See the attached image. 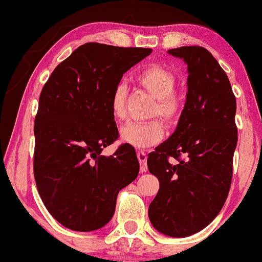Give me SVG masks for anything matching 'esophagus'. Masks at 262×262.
Masks as SVG:
<instances>
[{
    "instance_id": "34e87169",
    "label": "esophagus",
    "mask_w": 262,
    "mask_h": 262,
    "mask_svg": "<svg viewBox=\"0 0 262 262\" xmlns=\"http://www.w3.org/2000/svg\"><path fill=\"white\" fill-rule=\"evenodd\" d=\"M138 159L140 162V171L141 172H146L148 170V164H146V154L144 151H138Z\"/></svg>"
}]
</instances>
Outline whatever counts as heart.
<instances>
[{
  "label": "heart",
  "instance_id": "heart-1",
  "mask_svg": "<svg viewBox=\"0 0 262 262\" xmlns=\"http://www.w3.org/2000/svg\"><path fill=\"white\" fill-rule=\"evenodd\" d=\"M137 82L148 92L155 103L149 117H160L167 127L175 125L182 113V100L173 91L176 77L169 69L161 65H151L137 75ZM111 111L117 121H122L127 114V89L124 85L114 87L111 97ZM164 127L159 121L146 123H127L119 132L121 139L134 148L146 149L160 143L164 138Z\"/></svg>",
  "mask_w": 262,
  "mask_h": 262
}]
</instances>
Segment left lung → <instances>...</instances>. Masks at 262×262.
Masks as SVG:
<instances>
[{
  "instance_id": "8db88e82",
  "label": "left lung",
  "mask_w": 262,
  "mask_h": 262,
  "mask_svg": "<svg viewBox=\"0 0 262 262\" xmlns=\"http://www.w3.org/2000/svg\"><path fill=\"white\" fill-rule=\"evenodd\" d=\"M167 53L187 65V93L175 132L148 155V169L160 182L149 219L164 235L183 237L217 217L229 193L236 101L227 74L208 50L181 47Z\"/></svg>"
}]
</instances>
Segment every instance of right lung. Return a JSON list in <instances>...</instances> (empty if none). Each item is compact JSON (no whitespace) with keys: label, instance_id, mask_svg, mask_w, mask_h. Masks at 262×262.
Instances as JSON below:
<instances>
[{"label":"right lung","instance_id":"obj_1","mask_svg":"<svg viewBox=\"0 0 262 262\" xmlns=\"http://www.w3.org/2000/svg\"><path fill=\"white\" fill-rule=\"evenodd\" d=\"M151 54L146 48L86 43L56 66L34 121V177L44 206L71 230L104 227L118 192L139 173L133 146L101 155L118 138L111 97L123 74Z\"/></svg>","mask_w":262,"mask_h":262}]
</instances>
